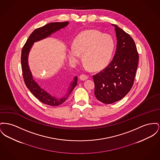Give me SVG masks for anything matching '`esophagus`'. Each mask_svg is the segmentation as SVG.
<instances>
[{
  "mask_svg": "<svg viewBox=\"0 0 160 160\" xmlns=\"http://www.w3.org/2000/svg\"><path fill=\"white\" fill-rule=\"evenodd\" d=\"M89 77L87 75H85V74H82V75H80V79L81 80H86L87 79H88Z\"/></svg>",
  "mask_w": 160,
  "mask_h": 160,
  "instance_id": "esophagus-1",
  "label": "esophagus"
}]
</instances>
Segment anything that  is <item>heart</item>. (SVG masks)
Wrapping results in <instances>:
<instances>
[{
	"instance_id": "obj_1",
	"label": "heart",
	"mask_w": 160,
	"mask_h": 160,
	"mask_svg": "<svg viewBox=\"0 0 160 160\" xmlns=\"http://www.w3.org/2000/svg\"><path fill=\"white\" fill-rule=\"evenodd\" d=\"M114 47L115 42L111 36L95 29H89L76 36L72 47L68 50V56L71 62L75 63L78 61L80 55H83L84 63L91 70L97 71L109 63Z\"/></svg>"
}]
</instances>
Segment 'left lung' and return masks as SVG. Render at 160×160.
<instances>
[{
    "instance_id": "left-lung-1",
    "label": "left lung",
    "mask_w": 160,
    "mask_h": 160,
    "mask_svg": "<svg viewBox=\"0 0 160 160\" xmlns=\"http://www.w3.org/2000/svg\"><path fill=\"white\" fill-rule=\"evenodd\" d=\"M117 49L112 60L102 71L93 75L94 94L105 104L118 102L131 89L139 55L133 38L116 25Z\"/></svg>"
}]
</instances>
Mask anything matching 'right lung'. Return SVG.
<instances>
[{
  "label": "right lung",
  "instance_id": "1",
  "mask_svg": "<svg viewBox=\"0 0 160 160\" xmlns=\"http://www.w3.org/2000/svg\"><path fill=\"white\" fill-rule=\"evenodd\" d=\"M68 22H52L47 24L42 27L36 29L30 34L22 50L21 64L25 83L30 92L40 102L49 106H57L64 103L77 84V77H74V81H72L69 85L68 88V91L65 95V96L59 98L52 97L50 94H48L46 91L41 88L39 85L34 80L32 74L29 68L28 63L29 52L34 42L48 38L52 33L56 32L57 31L65 28L68 25Z\"/></svg>",
  "mask_w": 160,
  "mask_h": 160
}]
</instances>
